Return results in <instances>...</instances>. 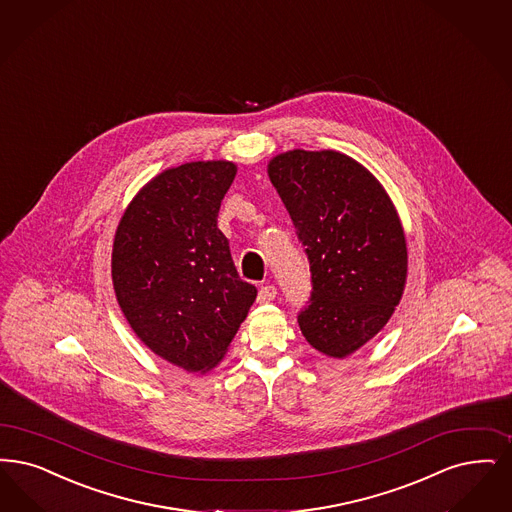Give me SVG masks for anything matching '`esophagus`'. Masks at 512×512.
I'll list each match as a JSON object with an SVG mask.
<instances>
[{
	"instance_id": "34e87169",
	"label": "esophagus",
	"mask_w": 512,
	"mask_h": 512,
	"mask_svg": "<svg viewBox=\"0 0 512 512\" xmlns=\"http://www.w3.org/2000/svg\"><path fill=\"white\" fill-rule=\"evenodd\" d=\"M274 299H276V287H259V293H257V301H259V303H270V301H274Z\"/></svg>"
}]
</instances>
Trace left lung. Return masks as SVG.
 Segmentation results:
<instances>
[{
    "instance_id": "obj_1",
    "label": "left lung",
    "mask_w": 512,
    "mask_h": 512,
    "mask_svg": "<svg viewBox=\"0 0 512 512\" xmlns=\"http://www.w3.org/2000/svg\"><path fill=\"white\" fill-rule=\"evenodd\" d=\"M312 272L299 314L308 345L347 358L387 326L408 278V244L387 190L337 150H287L268 162Z\"/></svg>"
}]
</instances>
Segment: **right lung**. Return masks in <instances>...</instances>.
<instances>
[{
	"label": "right lung",
	"mask_w": 512,
	"mask_h": 512,
	"mask_svg": "<svg viewBox=\"0 0 512 512\" xmlns=\"http://www.w3.org/2000/svg\"><path fill=\"white\" fill-rule=\"evenodd\" d=\"M236 171L226 160L165 169L127 205L114 236L112 284L127 324L190 373L225 358L257 297L217 226Z\"/></svg>",
	"instance_id": "1"
}]
</instances>
